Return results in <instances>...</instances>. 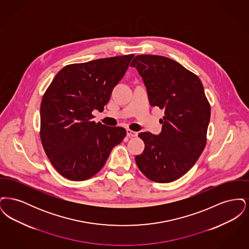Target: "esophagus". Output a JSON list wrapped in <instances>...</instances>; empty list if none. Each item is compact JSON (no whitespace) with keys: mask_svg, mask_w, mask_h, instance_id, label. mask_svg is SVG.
Listing matches in <instances>:
<instances>
[{"mask_svg":"<svg viewBox=\"0 0 249 249\" xmlns=\"http://www.w3.org/2000/svg\"><path fill=\"white\" fill-rule=\"evenodd\" d=\"M137 134L138 133L136 131H133V130H130V129L127 130V135L129 137H135V136H137Z\"/></svg>","mask_w":249,"mask_h":249,"instance_id":"1","label":"esophagus"}]
</instances>
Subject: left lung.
<instances>
[{
  "label": "left lung",
  "instance_id": "8db88e82",
  "mask_svg": "<svg viewBox=\"0 0 249 249\" xmlns=\"http://www.w3.org/2000/svg\"><path fill=\"white\" fill-rule=\"evenodd\" d=\"M142 77L151 107L164 110L160 134L141 132L144 142L135 161L157 183L183 177L201 156L210 121V105L200 78L174 59L139 55L130 63Z\"/></svg>",
  "mask_w": 249,
  "mask_h": 249
}]
</instances>
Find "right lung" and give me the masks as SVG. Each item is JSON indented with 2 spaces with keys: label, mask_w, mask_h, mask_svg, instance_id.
<instances>
[{
  "label": "right lung",
  "mask_w": 249,
  "mask_h": 249,
  "mask_svg": "<svg viewBox=\"0 0 249 249\" xmlns=\"http://www.w3.org/2000/svg\"><path fill=\"white\" fill-rule=\"evenodd\" d=\"M133 54L67 65L43 96L40 136L51 164L69 180L92 178L105 165L126 130L95 123L112 90L128 70Z\"/></svg>",
  "instance_id": "right-lung-1"
}]
</instances>
